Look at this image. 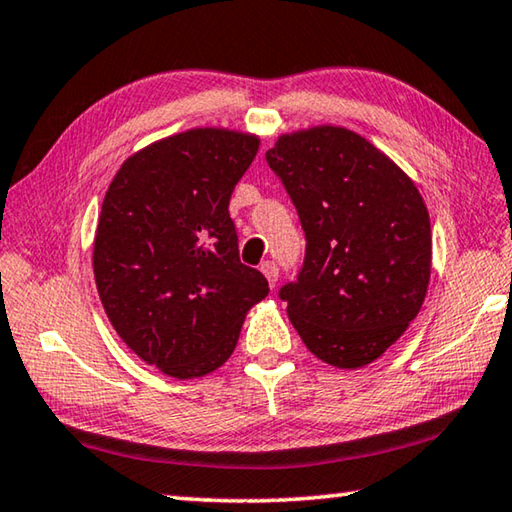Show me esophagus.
<instances>
[{"instance_id": "34e87169", "label": "esophagus", "mask_w": 512, "mask_h": 512, "mask_svg": "<svg viewBox=\"0 0 512 512\" xmlns=\"http://www.w3.org/2000/svg\"><path fill=\"white\" fill-rule=\"evenodd\" d=\"M259 271L264 273L268 284H271V287H275V284H277V264L275 262H264L262 266H259Z\"/></svg>"}]
</instances>
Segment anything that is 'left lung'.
Instances as JSON below:
<instances>
[{"instance_id": "left-lung-1", "label": "left lung", "mask_w": 512, "mask_h": 512, "mask_svg": "<svg viewBox=\"0 0 512 512\" xmlns=\"http://www.w3.org/2000/svg\"><path fill=\"white\" fill-rule=\"evenodd\" d=\"M307 237L298 282L282 287L302 343L339 370L377 361L420 314L431 221L409 173L350 128L284 133L266 151Z\"/></svg>"}]
</instances>
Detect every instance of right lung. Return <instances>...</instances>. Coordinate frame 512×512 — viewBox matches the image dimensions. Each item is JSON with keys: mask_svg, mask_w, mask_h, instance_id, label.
Returning a JSON list of instances; mask_svg holds the SVG:
<instances>
[{"mask_svg": "<svg viewBox=\"0 0 512 512\" xmlns=\"http://www.w3.org/2000/svg\"><path fill=\"white\" fill-rule=\"evenodd\" d=\"M259 135L189 128L126 158L103 196L94 282L110 325L173 379L205 377L235 352L268 282L239 262L232 189Z\"/></svg>", "mask_w": 512, "mask_h": 512, "instance_id": "add662e5", "label": "right lung"}]
</instances>
